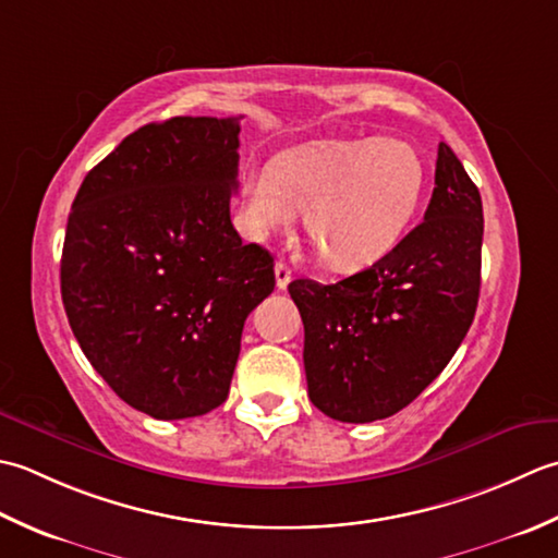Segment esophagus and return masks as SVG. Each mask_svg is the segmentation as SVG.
I'll use <instances>...</instances> for the list:
<instances>
[{"label":"esophagus","mask_w":558,"mask_h":558,"mask_svg":"<svg viewBox=\"0 0 558 558\" xmlns=\"http://www.w3.org/2000/svg\"><path fill=\"white\" fill-rule=\"evenodd\" d=\"M275 275H277V287L287 289L289 281H291V267L283 263V259H279V263L275 265Z\"/></svg>","instance_id":"obj_1"}]
</instances>
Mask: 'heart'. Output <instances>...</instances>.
I'll return each mask as SVG.
<instances>
[{
    "mask_svg": "<svg viewBox=\"0 0 558 558\" xmlns=\"http://www.w3.org/2000/svg\"><path fill=\"white\" fill-rule=\"evenodd\" d=\"M426 192V163L400 140H351L279 154L241 180L250 233L271 238L305 211V233L325 263L356 271L378 263L412 223Z\"/></svg>",
    "mask_w": 558,
    "mask_h": 558,
    "instance_id": "obj_1",
    "label": "heart"
}]
</instances>
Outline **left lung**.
I'll list each match as a JSON object with an SVG mask.
<instances>
[{
    "instance_id": "left-lung-1",
    "label": "left lung",
    "mask_w": 558,
    "mask_h": 558,
    "mask_svg": "<svg viewBox=\"0 0 558 558\" xmlns=\"http://www.w3.org/2000/svg\"><path fill=\"white\" fill-rule=\"evenodd\" d=\"M480 190L448 144L424 221L368 269L337 283L295 279L308 397L347 424L388 418L414 402L474 320L482 283Z\"/></svg>"
}]
</instances>
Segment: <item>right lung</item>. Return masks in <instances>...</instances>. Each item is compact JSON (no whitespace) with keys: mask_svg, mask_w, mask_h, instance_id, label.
<instances>
[{"mask_svg":"<svg viewBox=\"0 0 558 558\" xmlns=\"http://www.w3.org/2000/svg\"><path fill=\"white\" fill-rule=\"evenodd\" d=\"M241 118H170L118 144L78 187L62 303L100 378L154 418L226 402L245 317L275 259L231 221Z\"/></svg>","mask_w":558,"mask_h":558,"instance_id":"right-lung-1","label":"right lung"}]
</instances>
